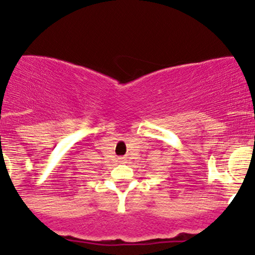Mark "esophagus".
I'll list each match as a JSON object with an SVG mask.
<instances>
[{
	"instance_id": "obj_1",
	"label": "esophagus",
	"mask_w": 255,
	"mask_h": 255,
	"mask_svg": "<svg viewBox=\"0 0 255 255\" xmlns=\"http://www.w3.org/2000/svg\"><path fill=\"white\" fill-rule=\"evenodd\" d=\"M119 159H120V162H121V163H126V158H125V157L119 158Z\"/></svg>"
}]
</instances>
